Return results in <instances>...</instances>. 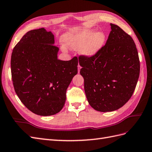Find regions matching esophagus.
Instances as JSON below:
<instances>
[{
    "label": "esophagus",
    "mask_w": 152,
    "mask_h": 152,
    "mask_svg": "<svg viewBox=\"0 0 152 152\" xmlns=\"http://www.w3.org/2000/svg\"><path fill=\"white\" fill-rule=\"evenodd\" d=\"M80 69H81V67H80V65H78V66H77V71H78V73H80Z\"/></svg>",
    "instance_id": "1"
}]
</instances>
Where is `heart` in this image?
Masks as SVG:
<instances>
[{"label":"heart","mask_w":152,"mask_h":152,"mask_svg":"<svg viewBox=\"0 0 152 152\" xmlns=\"http://www.w3.org/2000/svg\"><path fill=\"white\" fill-rule=\"evenodd\" d=\"M105 39L103 32L96 33L94 29H85L76 33H67L62 37L66 46L75 50L80 49V54L86 58L94 56L102 48Z\"/></svg>","instance_id":"heart-1"}]
</instances>
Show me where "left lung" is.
Segmentation results:
<instances>
[{"mask_svg":"<svg viewBox=\"0 0 152 152\" xmlns=\"http://www.w3.org/2000/svg\"><path fill=\"white\" fill-rule=\"evenodd\" d=\"M110 26L107 41L99 51L92 58H78L88 102L102 112L118 110L130 99L140 72L134 40L118 26Z\"/></svg>","mask_w":152,"mask_h":152,"instance_id":"obj_1","label":"left lung"}]
</instances>
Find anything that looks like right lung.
<instances>
[{"mask_svg":"<svg viewBox=\"0 0 152 152\" xmlns=\"http://www.w3.org/2000/svg\"><path fill=\"white\" fill-rule=\"evenodd\" d=\"M54 36L44 28L26 33L13 50L11 69L15 92L34 114L58 113L66 100V91L77 73V57L58 59Z\"/></svg>","mask_w":152,"mask_h":152,"instance_id":"right-lung-1","label":"right lung"}]
</instances>
